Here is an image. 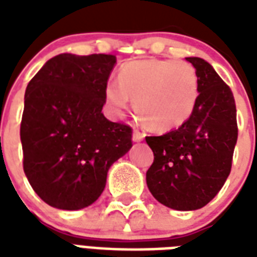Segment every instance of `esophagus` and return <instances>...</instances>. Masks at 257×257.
Returning <instances> with one entry per match:
<instances>
[{"mask_svg": "<svg viewBox=\"0 0 257 257\" xmlns=\"http://www.w3.org/2000/svg\"><path fill=\"white\" fill-rule=\"evenodd\" d=\"M132 139H134V142H142V140L145 139V134H143V132H140L139 129H135Z\"/></svg>", "mask_w": 257, "mask_h": 257, "instance_id": "34e87169", "label": "esophagus"}]
</instances>
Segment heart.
I'll return each instance as SVG.
<instances>
[{"label":"heart","mask_w":257,"mask_h":257,"mask_svg":"<svg viewBox=\"0 0 257 257\" xmlns=\"http://www.w3.org/2000/svg\"><path fill=\"white\" fill-rule=\"evenodd\" d=\"M107 101L118 110L135 101L139 117L153 131L167 132L183 125L199 96L197 70L189 62L142 59L123 63L118 84L106 86Z\"/></svg>","instance_id":"obj_1"}]
</instances>
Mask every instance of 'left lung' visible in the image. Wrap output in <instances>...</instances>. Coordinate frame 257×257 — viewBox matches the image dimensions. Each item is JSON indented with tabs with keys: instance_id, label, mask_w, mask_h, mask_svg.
Listing matches in <instances>:
<instances>
[{
	"instance_id": "1",
	"label": "left lung",
	"mask_w": 257,
	"mask_h": 257,
	"mask_svg": "<svg viewBox=\"0 0 257 257\" xmlns=\"http://www.w3.org/2000/svg\"><path fill=\"white\" fill-rule=\"evenodd\" d=\"M197 70L199 96L191 117L162 136H147L154 161L146 173L153 197L168 208H202L226 182L237 143V108L230 86L201 58H186Z\"/></svg>"
}]
</instances>
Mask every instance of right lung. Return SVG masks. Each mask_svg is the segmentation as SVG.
I'll use <instances>...</instances> for the list:
<instances>
[{
    "label": "right lung",
    "instance_id": "add662e5",
    "mask_svg": "<svg viewBox=\"0 0 257 257\" xmlns=\"http://www.w3.org/2000/svg\"><path fill=\"white\" fill-rule=\"evenodd\" d=\"M115 62L114 55L62 53L26 88L23 169L33 190L53 208L78 210L93 204L110 167L132 147V128L101 112Z\"/></svg>",
    "mask_w": 257,
    "mask_h": 257
}]
</instances>
